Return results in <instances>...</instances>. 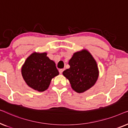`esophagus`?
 <instances>
[{"label": "esophagus", "instance_id": "obj_1", "mask_svg": "<svg viewBox=\"0 0 128 128\" xmlns=\"http://www.w3.org/2000/svg\"><path fill=\"white\" fill-rule=\"evenodd\" d=\"M64 69H59V73H60V74H62V73H63V72H64Z\"/></svg>", "mask_w": 128, "mask_h": 128}]
</instances>
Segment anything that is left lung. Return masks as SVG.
<instances>
[{
    "instance_id": "left-lung-1",
    "label": "left lung",
    "mask_w": 128,
    "mask_h": 128,
    "mask_svg": "<svg viewBox=\"0 0 128 128\" xmlns=\"http://www.w3.org/2000/svg\"><path fill=\"white\" fill-rule=\"evenodd\" d=\"M69 64L70 68L64 71L63 74L74 92L82 93L95 84L99 76L98 68L88 50L83 49L74 52Z\"/></svg>"
}]
</instances>
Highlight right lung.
<instances>
[{
    "mask_svg": "<svg viewBox=\"0 0 128 128\" xmlns=\"http://www.w3.org/2000/svg\"><path fill=\"white\" fill-rule=\"evenodd\" d=\"M22 74L30 87L44 92L51 80L59 74L55 63L47 56L46 52H34L26 59L22 67Z\"/></svg>",
    "mask_w": 128,
    "mask_h": 128,
    "instance_id": "obj_1",
    "label": "right lung"
}]
</instances>
